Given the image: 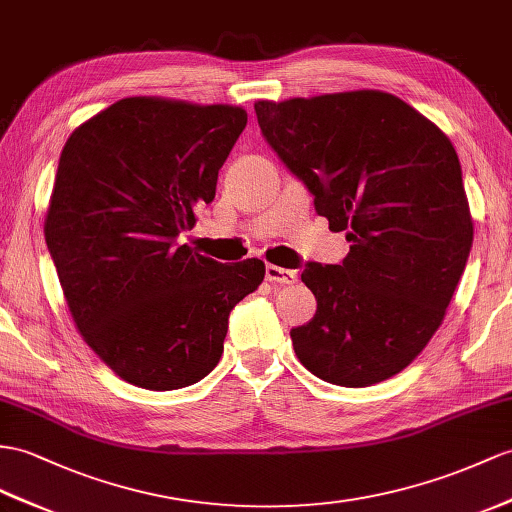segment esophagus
Here are the masks:
<instances>
[{"instance_id":"1","label":"esophagus","mask_w":512,"mask_h":512,"mask_svg":"<svg viewBox=\"0 0 512 512\" xmlns=\"http://www.w3.org/2000/svg\"><path fill=\"white\" fill-rule=\"evenodd\" d=\"M265 276L269 282H276V284H295L297 282V271L284 269L278 265H267Z\"/></svg>"}]
</instances>
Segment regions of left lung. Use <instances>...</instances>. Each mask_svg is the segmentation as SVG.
I'll return each instance as SVG.
<instances>
[{"mask_svg": "<svg viewBox=\"0 0 512 512\" xmlns=\"http://www.w3.org/2000/svg\"><path fill=\"white\" fill-rule=\"evenodd\" d=\"M260 132L315 197L341 265L306 263L317 313L291 330L297 358L330 384L371 386L428 345L463 276L473 223L450 139L400 97L352 91L254 104Z\"/></svg>", "mask_w": 512, "mask_h": 512, "instance_id": "8db88e82", "label": "left lung"}]
</instances>
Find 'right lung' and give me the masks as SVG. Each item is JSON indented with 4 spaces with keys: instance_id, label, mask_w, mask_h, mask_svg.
Listing matches in <instances>:
<instances>
[{
    "instance_id": "add662e5",
    "label": "right lung",
    "mask_w": 512,
    "mask_h": 512,
    "mask_svg": "<svg viewBox=\"0 0 512 512\" xmlns=\"http://www.w3.org/2000/svg\"><path fill=\"white\" fill-rule=\"evenodd\" d=\"M247 112L128 97L62 149L45 241L73 321L126 382L173 391L206 378L223 354L232 308L265 263L223 265L180 245Z\"/></svg>"
}]
</instances>
